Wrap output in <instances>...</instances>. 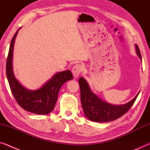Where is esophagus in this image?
<instances>
[{"mask_svg": "<svg viewBox=\"0 0 150 150\" xmlns=\"http://www.w3.org/2000/svg\"><path fill=\"white\" fill-rule=\"evenodd\" d=\"M83 67L80 64L75 65L74 66L72 67V73H73L74 76L76 78L79 76L80 74H81L82 72V71H83Z\"/></svg>", "mask_w": 150, "mask_h": 150, "instance_id": "34e87169", "label": "esophagus"}]
</instances>
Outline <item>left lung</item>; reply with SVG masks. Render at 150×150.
I'll return each instance as SVG.
<instances>
[{
    "label": "left lung",
    "instance_id": "8db88e82",
    "mask_svg": "<svg viewBox=\"0 0 150 150\" xmlns=\"http://www.w3.org/2000/svg\"><path fill=\"white\" fill-rule=\"evenodd\" d=\"M137 54L141 59L139 46L136 44ZM79 83L81 89V100L84 114L89 120L96 122H108L113 121L126 113L134 103L139 93L128 103L122 105H112L102 101L93 93L89 85L83 77L80 78Z\"/></svg>",
    "mask_w": 150,
    "mask_h": 150
}]
</instances>
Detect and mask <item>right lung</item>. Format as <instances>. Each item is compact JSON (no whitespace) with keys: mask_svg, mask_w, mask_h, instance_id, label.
I'll return each instance as SVG.
<instances>
[{"mask_svg":"<svg viewBox=\"0 0 150 150\" xmlns=\"http://www.w3.org/2000/svg\"><path fill=\"white\" fill-rule=\"evenodd\" d=\"M18 29L12 38L6 64V74L10 89L18 104L26 111L38 115H47L54 109L59 89L65 82L73 79L69 70L57 73L40 89L30 91L20 85L12 69L13 50Z\"/></svg>","mask_w":150,"mask_h":150,"instance_id":"1","label":"right lung"}]
</instances>
